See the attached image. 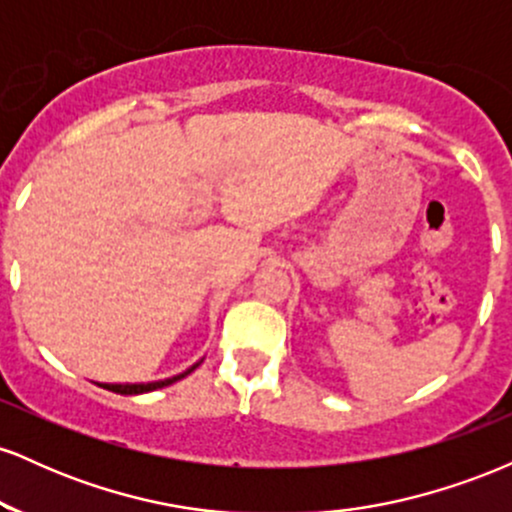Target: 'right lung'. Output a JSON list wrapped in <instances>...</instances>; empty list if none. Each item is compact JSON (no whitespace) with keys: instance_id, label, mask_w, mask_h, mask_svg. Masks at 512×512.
Returning <instances> with one entry per match:
<instances>
[{"instance_id":"obj_1","label":"right lung","mask_w":512,"mask_h":512,"mask_svg":"<svg viewBox=\"0 0 512 512\" xmlns=\"http://www.w3.org/2000/svg\"><path fill=\"white\" fill-rule=\"evenodd\" d=\"M199 363L202 361H197L195 366H190L185 370V373H180V375H173V378H166V380H156V383H98L103 387V390H110V392H117V395H144V392H151V390H161V387H166V385H173L175 380H182L185 378V375H190L192 370H195Z\"/></svg>"}]
</instances>
